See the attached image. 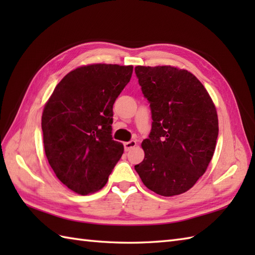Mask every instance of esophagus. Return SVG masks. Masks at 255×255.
I'll return each mask as SVG.
<instances>
[{"mask_svg":"<svg viewBox=\"0 0 255 255\" xmlns=\"http://www.w3.org/2000/svg\"><path fill=\"white\" fill-rule=\"evenodd\" d=\"M136 145H137V140H130V141L124 143V147H125V150H126V151L131 150L132 148L136 147Z\"/></svg>","mask_w":255,"mask_h":255,"instance_id":"1","label":"esophagus"}]
</instances>
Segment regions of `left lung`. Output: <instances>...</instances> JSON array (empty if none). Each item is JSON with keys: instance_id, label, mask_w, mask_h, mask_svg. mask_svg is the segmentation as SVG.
<instances>
[{"instance_id": "obj_1", "label": "left lung", "mask_w": 255, "mask_h": 255, "mask_svg": "<svg viewBox=\"0 0 255 255\" xmlns=\"http://www.w3.org/2000/svg\"><path fill=\"white\" fill-rule=\"evenodd\" d=\"M148 100L152 127L137 165L141 181L162 196L187 192L207 170L218 138V117L208 92L186 70L134 68Z\"/></svg>"}]
</instances>
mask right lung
I'll return each mask as SVG.
<instances>
[{
    "label": "right lung",
    "instance_id": "obj_1",
    "mask_svg": "<svg viewBox=\"0 0 255 255\" xmlns=\"http://www.w3.org/2000/svg\"><path fill=\"white\" fill-rule=\"evenodd\" d=\"M131 66L91 64L68 73L42 112L48 162L71 191L88 195L104 187L124 153L112 137L113 105L130 81Z\"/></svg>",
    "mask_w": 255,
    "mask_h": 255
}]
</instances>
